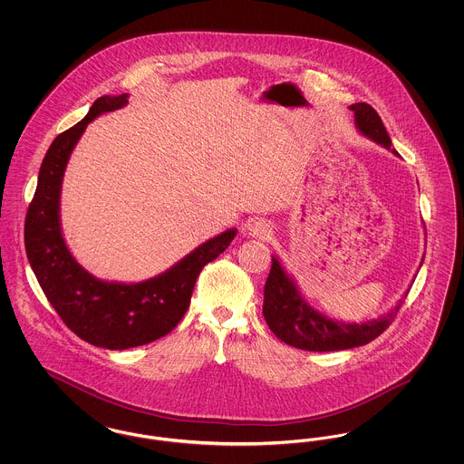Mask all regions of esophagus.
Instances as JSON below:
<instances>
[{
    "label": "esophagus",
    "instance_id": "esophagus-1",
    "mask_svg": "<svg viewBox=\"0 0 464 464\" xmlns=\"http://www.w3.org/2000/svg\"><path fill=\"white\" fill-rule=\"evenodd\" d=\"M246 231L250 237H256V238H267L273 231V226L271 222L266 221V219H252L246 224Z\"/></svg>",
    "mask_w": 464,
    "mask_h": 464
}]
</instances>
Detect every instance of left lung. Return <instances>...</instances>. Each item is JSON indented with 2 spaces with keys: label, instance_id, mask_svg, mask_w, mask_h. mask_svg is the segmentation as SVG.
Returning a JSON list of instances; mask_svg holds the SVG:
<instances>
[{
  "label": "left lung",
  "instance_id": "1",
  "mask_svg": "<svg viewBox=\"0 0 464 464\" xmlns=\"http://www.w3.org/2000/svg\"><path fill=\"white\" fill-rule=\"evenodd\" d=\"M350 110L353 111L354 127L360 135L398 156L397 150L392 148V139L382 125V120L372 106L358 102L350 106ZM409 290L403 294V297L409 294ZM403 297L398 299L395 308L379 318L360 324L335 320L313 308L301 294L294 276L282 266L276 256H271V269L265 285L263 314L271 332L294 348L306 352H341L363 346L386 331L401 306Z\"/></svg>",
  "mask_w": 464,
  "mask_h": 464
}]
</instances>
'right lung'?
Wrapping results in <instances>:
<instances>
[{
	"mask_svg": "<svg viewBox=\"0 0 464 464\" xmlns=\"http://www.w3.org/2000/svg\"><path fill=\"white\" fill-rule=\"evenodd\" d=\"M127 104L129 93L102 95L80 123L55 137L44 155L24 226L25 254L46 299L78 337L106 350L142 346L172 331L189 306L201 267L237 237V227H229L167 271L137 284L101 280L74 259L61 226L67 161L90 121Z\"/></svg>",
	"mask_w": 464,
	"mask_h": 464,
	"instance_id": "right-lung-1",
	"label": "right lung"
}]
</instances>
